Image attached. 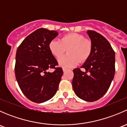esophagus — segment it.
<instances>
[{
  "mask_svg": "<svg viewBox=\"0 0 127 127\" xmlns=\"http://www.w3.org/2000/svg\"><path fill=\"white\" fill-rule=\"evenodd\" d=\"M67 70V69H66V68H63V71L64 72H66Z\"/></svg>",
  "mask_w": 127,
  "mask_h": 127,
  "instance_id": "obj_1",
  "label": "esophagus"
}]
</instances>
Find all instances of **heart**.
Masks as SVG:
<instances>
[{
	"label": "heart",
	"mask_w": 127,
	"mask_h": 127,
	"mask_svg": "<svg viewBox=\"0 0 127 127\" xmlns=\"http://www.w3.org/2000/svg\"><path fill=\"white\" fill-rule=\"evenodd\" d=\"M51 53L59 58L66 50L68 53L58 60V63L63 67H72L80 61L84 63L88 60L92 51V43L85 39L84 35L78 33H69L63 35L59 40H52L48 45Z\"/></svg>",
	"instance_id": "heart-1"
}]
</instances>
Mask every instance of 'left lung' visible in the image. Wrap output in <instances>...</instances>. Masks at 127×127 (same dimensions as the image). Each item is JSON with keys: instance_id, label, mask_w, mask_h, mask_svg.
I'll return each mask as SVG.
<instances>
[{"instance_id": "obj_1", "label": "left lung", "mask_w": 127, "mask_h": 127, "mask_svg": "<svg viewBox=\"0 0 127 127\" xmlns=\"http://www.w3.org/2000/svg\"><path fill=\"white\" fill-rule=\"evenodd\" d=\"M92 51L81 67L74 69L72 87L80 99L93 102L107 92L115 74V52L107 40L94 31H88Z\"/></svg>"}]
</instances>
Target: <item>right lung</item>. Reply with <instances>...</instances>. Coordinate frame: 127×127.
Returning a JSON list of instances; mask_svg holds the SVG:
<instances>
[{"instance_id": "right-lung-1", "label": "right lung", "mask_w": 127, "mask_h": 127, "mask_svg": "<svg viewBox=\"0 0 127 127\" xmlns=\"http://www.w3.org/2000/svg\"><path fill=\"white\" fill-rule=\"evenodd\" d=\"M58 35L55 31L40 28L29 34L18 47L15 73L23 93L34 103L49 100L55 95L63 72L49 50ZM54 68L53 73L47 72Z\"/></svg>"}]
</instances>
